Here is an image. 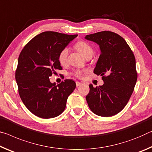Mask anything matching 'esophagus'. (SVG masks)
<instances>
[{
    "label": "esophagus",
    "instance_id": "1",
    "mask_svg": "<svg viewBox=\"0 0 152 152\" xmlns=\"http://www.w3.org/2000/svg\"><path fill=\"white\" fill-rule=\"evenodd\" d=\"M81 83H80V82H79V81H76V86H77V87H79V86H80L81 85Z\"/></svg>",
    "mask_w": 152,
    "mask_h": 152
}]
</instances>
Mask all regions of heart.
Segmentation results:
<instances>
[{
	"label": "heart",
	"mask_w": 152,
	"mask_h": 152,
	"mask_svg": "<svg viewBox=\"0 0 152 152\" xmlns=\"http://www.w3.org/2000/svg\"><path fill=\"white\" fill-rule=\"evenodd\" d=\"M75 48L80 52V53L84 56H86L89 54H93L94 50L93 48L89 46L87 42L84 41H80L78 42L77 43L75 44ZM69 54V49L68 48H64L60 51L58 56V60L59 63L61 64H64L66 63L67 61V56H68ZM82 73L83 72L79 70H76L73 72L74 75L77 77H81L82 76Z\"/></svg>",
	"instance_id": "obj_1"
}]
</instances>
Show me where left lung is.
Returning <instances> with one entry per match:
<instances>
[{
	"instance_id": "left-lung-1",
	"label": "left lung",
	"mask_w": 152,
	"mask_h": 152,
	"mask_svg": "<svg viewBox=\"0 0 152 152\" xmlns=\"http://www.w3.org/2000/svg\"><path fill=\"white\" fill-rule=\"evenodd\" d=\"M98 44L101 54L94 73L102 77V86L89 85L86 98L90 110L100 116H112L125 108L137 79L135 58L130 47L118 34L109 31L87 35Z\"/></svg>"
}]
</instances>
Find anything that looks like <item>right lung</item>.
I'll use <instances>...</instances> for the list:
<instances>
[{"label":"right lung","instance_id":"obj_1","mask_svg":"<svg viewBox=\"0 0 152 152\" xmlns=\"http://www.w3.org/2000/svg\"><path fill=\"white\" fill-rule=\"evenodd\" d=\"M77 35L44 31L37 35L22 50L18 58L15 79L24 105L34 115L51 118L64 110L69 96L76 83L65 79L56 85L49 77L61 70L60 51Z\"/></svg>","mask_w":152,"mask_h":152}]
</instances>
